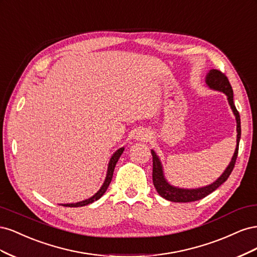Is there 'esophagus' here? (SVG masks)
I'll list each match as a JSON object with an SVG mask.
<instances>
[{
    "label": "esophagus",
    "instance_id": "34e87169",
    "mask_svg": "<svg viewBox=\"0 0 257 257\" xmlns=\"http://www.w3.org/2000/svg\"><path fill=\"white\" fill-rule=\"evenodd\" d=\"M136 138L138 141H147V139L149 138V135H148L146 132H139V133H137Z\"/></svg>",
    "mask_w": 257,
    "mask_h": 257
}]
</instances>
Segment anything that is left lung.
<instances>
[{
	"mask_svg": "<svg viewBox=\"0 0 257 257\" xmlns=\"http://www.w3.org/2000/svg\"><path fill=\"white\" fill-rule=\"evenodd\" d=\"M206 82L211 89L222 91L227 95L228 103L231 107L232 111H234L237 120V147L234 153V157L231 159L230 164L228 167L225 169L224 174L217 179L215 182L212 184L204 186V188L199 189H193V190H186V189H178L175 186H172L165 180L164 175H163V169L161 162L157 154L153 150H151L152 154V161H153V169H152V180L154 188L160 195L169 201H175V203H191V201H195L205 198L209 194H211L215 191L221 184H223L227 180L229 175L231 174L232 169L235 167L236 160L238 157V149H239V142L241 136V125H240V115L238 110L236 109V106L234 104V94H232V88L229 83V80L224 73H222L219 69H211L207 75Z\"/></svg>",
	"mask_w": 257,
	"mask_h": 257,
	"instance_id": "8db88e82",
	"label": "left lung"
}]
</instances>
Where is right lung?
I'll use <instances>...</instances> for the list:
<instances>
[{
	"label": "right lung",
	"instance_id": "1",
	"mask_svg": "<svg viewBox=\"0 0 257 257\" xmlns=\"http://www.w3.org/2000/svg\"><path fill=\"white\" fill-rule=\"evenodd\" d=\"M123 150L124 148H120V149L118 151H115L113 153V155L110 159V162H109V165H108V172H107V176H106V179H105V182L103 184L102 188H100V190L95 194L94 196H92L91 198L89 199H85L83 201H80V203H76V204H66V205H63L64 207H82V206H87L91 203H93L94 200H97L98 198L102 197L104 195V193L107 191L108 186H109L110 182H111V179H112V175H113V170H114V167H115V164L116 162H118L119 158L121 157V154L123 153Z\"/></svg>",
	"mask_w": 257,
	"mask_h": 257
}]
</instances>
